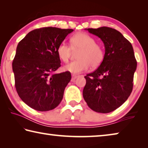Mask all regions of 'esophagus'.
<instances>
[{"mask_svg":"<svg viewBox=\"0 0 148 148\" xmlns=\"http://www.w3.org/2000/svg\"><path fill=\"white\" fill-rule=\"evenodd\" d=\"M77 77H78V76H76V75H74V74L72 75V82H74Z\"/></svg>","mask_w":148,"mask_h":148,"instance_id":"34e87169","label":"esophagus"}]
</instances>
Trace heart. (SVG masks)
<instances>
[{"label": "heart", "instance_id": "obj_1", "mask_svg": "<svg viewBox=\"0 0 148 148\" xmlns=\"http://www.w3.org/2000/svg\"><path fill=\"white\" fill-rule=\"evenodd\" d=\"M72 50H77V60L65 65L64 70L72 74H79L86 71L89 65L91 68L99 66L104 59V50L101 45L95 42L94 38L84 32L75 34L70 39ZM57 53L62 61H69L71 49L64 43L59 45Z\"/></svg>", "mask_w": 148, "mask_h": 148}]
</instances>
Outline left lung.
I'll return each mask as SVG.
<instances>
[{
	"label": "left lung",
	"mask_w": 148,
	"mask_h": 148,
	"mask_svg": "<svg viewBox=\"0 0 148 148\" xmlns=\"http://www.w3.org/2000/svg\"><path fill=\"white\" fill-rule=\"evenodd\" d=\"M85 29L101 39L105 53L99 68L85 76L84 99L93 111L109 113L121 106L132 92L137 66L133 47L114 29L102 27Z\"/></svg>",
	"instance_id": "left-lung-1"
}]
</instances>
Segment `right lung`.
I'll list each match as a JSON object with an SVG mask.
<instances>
[{"label":"right lung","mask_w":148,"mask_h":148,"mask_svg":"<svg viewBox=\"0 0 148 148\" xmlns=\"http://www.w3.org/2000/svg\"><path fill=\"white\" fill-rule=\"evenodd\" d=\"M73 29L44 27L29 32L17 46L12 62L15 86L21 99L40 112L58 106L71 79L70 72L53 74L61 60L57 49Z\"/></svg>","instance_id":"add662e5"}]
</instances>
